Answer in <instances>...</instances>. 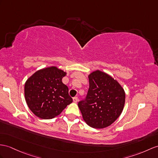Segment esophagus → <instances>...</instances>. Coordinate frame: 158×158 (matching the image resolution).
<instances>
[{"label": "esophagus", "mask_w": 158, "mask_h": 158, "mask_svg": "<svg viewBox=\"0 0 158 158\" xmlns=\"http://www.w3.org/2000/svg\"><path fill=\"white\" fill-rule=\"evenodd\" d=\"M78 98L77 97H75L73 98V101H74V102H78Z\"/></svg>", "instance_id": "34e87169"}]
</instances>
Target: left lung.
<instances>
[{
	"label": "left lung",
	"instance_id": "left-lung-1",
	"mask_svg": "<svg viewBox=\"0 0 158 158\" xmlns=\"http://www.w3.org/2000/svg\"><path fill=\"white\" fill-rule=\"evenodd\" d=\"M89 88L86 98L78 104L83 119L91 127L102 129L110 125L123 109L125 94L117 80L97 70L88 76Z\"/></svg>",
	"mask_w": 158,
	"mask_h": 158
}]
</instances>
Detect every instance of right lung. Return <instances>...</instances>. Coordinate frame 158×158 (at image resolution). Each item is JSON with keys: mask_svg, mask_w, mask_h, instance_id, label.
Returning <instances> with one entry per match:
<instances>
[{"mask_svg": "<svg viewBox=\"0 0 158 158\" xmlns=\"http://www.w3.org/2000/svg\"><path fill=\"white\" fill-rule=\"evenodd\" d=\"M66 75L63 70L52 66L38 70L27 80L25 100L37 117L53 118L72 102L68 86L61 81Z\"/></svg>", "mask_w": 158, "mask_h": 158, "instance_id": "1", "label": "right lung"}]
</instances>
